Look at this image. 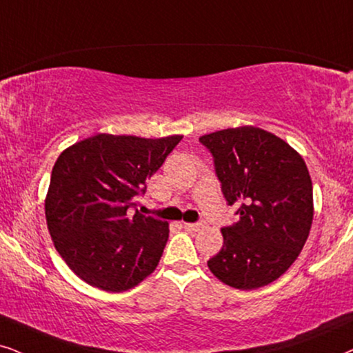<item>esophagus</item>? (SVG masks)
I'll return each instance as SVG.
<instances>
[{
    "label": "esophagus",
    "instance_id": "1",
    "mask_svg": "<svg viewBox=\"0 0 353 353\" xmlns=\"http://www.w3.org/2000/svg\"><path fill=\"white\" fill-rule=\"evenodd\" d=\"M183 227L186 228V230H190V232H198L201 227H203V223H183Z\"/></svg>",
    "mask_w": 353,
    "mask_h": 353
}]
</instances>
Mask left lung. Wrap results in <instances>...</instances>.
<instances>
[{
  "label": "left lung",
  "instance_id": "8db88e82",
  "mask_svg": "<svg viewBox=\"0 0 353 353\" xmlns=\"http://www.w3.org/2000/svg\"><path fill=\"white\" fill-rule=\"evenodd\" d=\"M210 150L228 205L240 221L222 228V250L208 261L219 281L240 290L268 285L299 258L313 223V185L305 160L256 126L199 137Z\"/></svg>",
  "mask_w": 353,
  "mask_h": 353
}]
</instances>
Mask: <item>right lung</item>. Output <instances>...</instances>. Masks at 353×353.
<instances>
[{"mask_svg":"<svg viewBox=\"0 0 353 353\" xmlns=\"http://www.w3.org/2000/svg\"><path fill=\"white\" fill-rule=\"evenodd\" d=\"M183 139L95 134L54 162L45 217L72 272L105 292H125L150 276L168 240V222L134 214L136 196Z\"/></svg>","mask_w":353,"mask_h":353,"instance_id":"right-lung-1","label":"right lung"}]
</instances>
